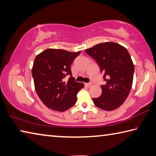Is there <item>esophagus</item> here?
I'll return each mask as SVG.
<instances>
[{"instance_id":"obj_1","label":"esophagus","mask_w":156,"mask_h":156,"mask_svg":"<svg viewBox=\"0 0 156 156\" xmlns=\"http://www.w3.org/2000/svg\"><path fill=\"white\" fill-rule=\"evenodd\" d=\"M85 85L88 87H90V86H92V83H85Z\"/></svg>"}]
</instances>
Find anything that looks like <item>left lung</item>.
Wrapping results in <instances>:
<instances>
[{"label": "left lung", "mask_w": 156, "mask_h": 156, "mask_svg": "<svg viewBox=\"0 0 156 156\" xmlns=\"http://www.w3.org/2000/svg\"><path fill=\"white\" fill-rule=\"evenodd\" d=\"M85 52L97 61L105 85L98 98H93L95 105L107 111L117 109L128 97L132 89L134 66L125 47L115 42H104L88 48Z\"/></svg>", "instance_id": "8db88e82"}]
</instances>
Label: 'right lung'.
Wrapping results in <instances>:
<instances>
[{"label": "right lung", "mask_w": 156, "mask_h": 156, "mask_svg": "<svg viewBox=\"0 0 156 156\" xmlns=\"http://www.w3.org/2000/svg\"><path fill=\"white\" fill-rule=\"evenodd\" d=\"M80 52L48 48L36 56L32 68L34 85L38 97L48 108L63 112L76 104V95L84 84L76 82L73 77L66 82L65 78L72 75L71 65Z\"/></svg>", "instance_id": "obj_1"}]
</instances>
